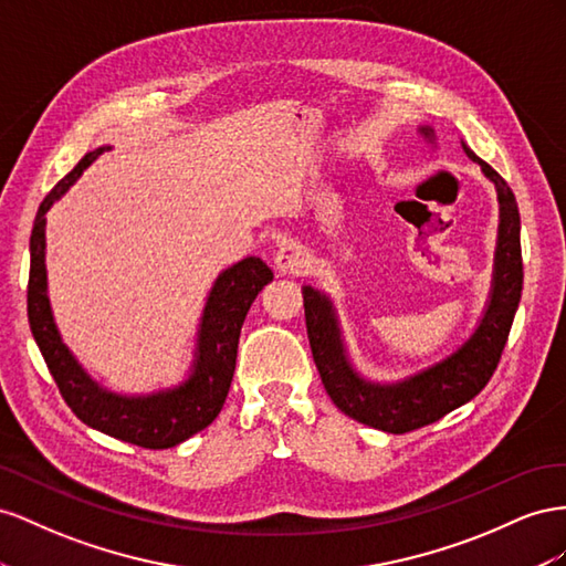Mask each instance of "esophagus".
I'll list each match as a JSON object with an SVG mask.
<instances>
[{
	"label": "esophagus",
	"mask_w": 566,
	"mask_h": 566,
	"mask_svg": "<svg viewBox=\"0 0 566 566\" xmlns=\"http://www.w3.org/2000/svg\"><path fill=\"white\" fill-rule=\"evenodd\" d=\"M274 268H277L282 274H301L305 268H308V253L303 251V247L289 241V244H282L274 253Z\"/></svg>",
	"instance_id": "34e87169"
}]
</instances>
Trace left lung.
Segmentation results:
<instances>
[{
	"label": "left lung",
	"instance_id": "obj_1",
	"mask_svg": "<svg viewBox=\"0 0 566 566\" xmlns=\"http://www.w3.org/2000/svg\"><path fill=\"white\" fill-rule=\"evenodd\" d=\"M422 133L431 137L429 127ZM474 164L481 166L497 189L500 201V232L495 249V277L489 311L483 315L479 329L472 334L458 353L443 363L433 365L398 384H369L353 373L338 338L332 303L315 289H303L305 327L313 348V358L322 384L334 400V406L358 422L389 433H406L453 412L481 394L493 377L500 355L507 344L516 305L522 298L524 265L520 241V208L507 182L486 160H481L472 149H467Z\"/></svg>",
	"mask_w": 566,
	"mask_h": 566
}]
</instances>
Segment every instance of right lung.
Listing matches in <instances>:
<instances>
[{"instance_id":"obj_1","label":"right lung","mask_w":566,"mask_h":566,"mask_svg":"<svg viewBox=\"0 0 566 566\" xmlns=\"http://www.w3.org/2000/svg\"><path fill=\"white\" fill-rule=\"evenodd\" d=\"M102 154L104 147L80 158V164L59 180L40 203L30 234L28 322L61 396L75 417L113 439L149 450H164L206 429L222 410L234 377L241 325L261 289L272 282V270L261 258H244L216 280L201 317L199 358L182 386L144 398H125L99 389L61 344L54 325L50 298H46L44 213Z\"/></svg>"}]
</instances>
